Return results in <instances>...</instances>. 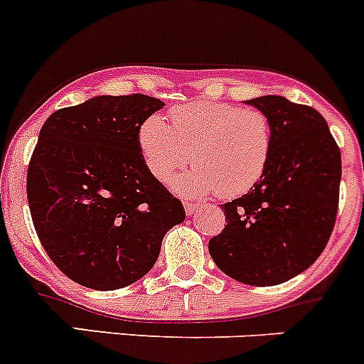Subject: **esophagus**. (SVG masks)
<instances>
[{
    "label": "esophagus",
    "instance_id": "obj_1",
    "mask_svg": "<svg viewBox=\"0 0 364 364\" xmlns=\"http://www.w3.org/2000/svg\"><path fill=\"white\" fill-rule=\"evenodd\" d=\"M184 209H186V214H188V216H193V214L196 213V209H198V203L184 202Z\"/></svg>",
    "mask_w": 364,
    "mask_h": 364
}]
</instances>
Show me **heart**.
<instances>
[{"label": "heart", "mask_w": 364, "mask_h": 364, "mask_svg": "<svg viewBox=\"0 0 364 364\" xmlns=\"http://www.w3.org/2000/svg\"><path fill=\"white\" fill-rule=\"evenodd\" d=\"M164 117L151 114L137 130L144 166L159 182H168L191 159L189 171L173 180L180 195L218 191L223 198L245 195L268 171L275 128L266 112L225 102L178 105Z\"/></svg>", "instance_id": "b5f03b06"}]
</instances>
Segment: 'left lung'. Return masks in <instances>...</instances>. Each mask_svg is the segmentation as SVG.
Masks as SVG:
<instances>
[{
  "label": "left lung",
  "instance_id": "left-lung-1",
  "mask_svg": "<svg viewBox=\"0 0 364 364\" xmlns=\"http://www.w3.org/2000/svg\"><path fill=\"white\" fill-rule=\"evenodd\" d=\"M247 103L273 121L272 161L255 188L221 205L227 225L209 241V254L232 279L277 286L309 268L331 237L341 154L313 107L275 95Z\"/></svg>",
  "mask_w": 364,
  "mask_h": 364
}]
</instances>
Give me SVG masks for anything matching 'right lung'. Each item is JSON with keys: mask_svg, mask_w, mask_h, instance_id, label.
<instances>
[{"mask_svg": "<svg viewBox=\"0 0 364 364\" xmlns=\"http://www.w3.org/2000/svg\"><path fill=\"white\" fill-rule=\"evenodd\" d=\"M164 103L146 95L96 96L51 114L26 176L41 245L64 275L112 291L154 268L162 237L186 220L150 175L137 130Z\"/></svg>", "mask_w": 364, "mask_h": 364, "instance_id": "1", "label": "right lung"}]
</instances>
